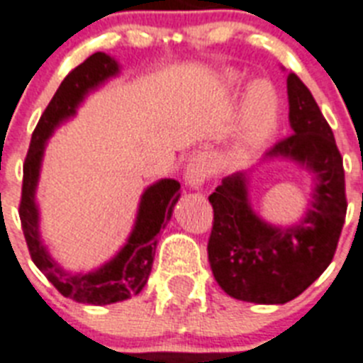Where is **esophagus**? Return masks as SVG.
<instances>
[{"mask_svg":"<svg viewBox=\"0 0 363 363\" xmlns=\"http://www.w3.org/2000/svg\"><path fill=\"white\" fill-rule=\"evenodd\" d=\"M184 176L185 184H187L189 187H199V185H202L203 182L209 178V163L208 160H206V155H191L187 160V164H185Z\"/></svg>","mask_w":363,"mask_h":363,"instance_id":"34e87169","label":"esophagus"}]
</instances>
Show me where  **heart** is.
Here are the masks:
<instances>
[{"instance_id": "heart-1", "label": "heart", "mask_w": 363, "mask_h": 363, "mask_svg": "<svg viewBox=\"0 0 363 363\" xmlns=\"http://www.w3.org/2000/svg\"><path fill=\"white\" fill-rule=\"evenodd\" d=\"M278 100L277 92L267 81H256L245 96L242 109L241 146L245 154L262 148L277 131Z\"/></svg>"}]
</instances>
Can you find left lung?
Instances as JSON below:
<instances>
[{
    "instance_id": "8db88e82",
    "label": "left lung",
    "mask_w": 363,
    "mask_h": 363,
    "mask_svg": "<svg viewBox=\"0 0 363 363\" xmlns=\"http://www.w3.org/2000/svg\"><path fill=\"white\" fill-rule=\"evenodd\" d=\"M287 98L293 133L272 146L267 157L284 155L313 172L315 187L306 217L291 228L262 220L248 202L247 172L224 178L209 194V265L218 286L238 301H293L330 265L345 223V170L330 125L296 74L287 76Z\"/></svg>"
}]
</instances>
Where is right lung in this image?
Segmentation results:
<instances>
[{"instance_id":"1","label":"right lung","mask_w":363,"mask_h":363,"mask_svg":"<svg viewBox=\"0 0 363 363\" xmlns=\"http://www.w3.org/2000/svg\"><path fill=\"white\" fill-rule=\"evenodd\" d=\"M116 74L118 65L115 59L98 52L92 53L62 79L33 131L31 145L23 163L22 200L18 209L33 263L44 272V277L62 296L96 306L125 301L131 295L143 291L154 263L157 235L172 217L174 203L179 199V184L176 179H160L157 184L150 185L140 199L135 228L128 242L121 252L98 271L89 274L62 271L48 254L38 233V209L35 203V191L46 140L62 121L76 115L77 106L89 94V91Z\"/></svg>"}]
</instances>
